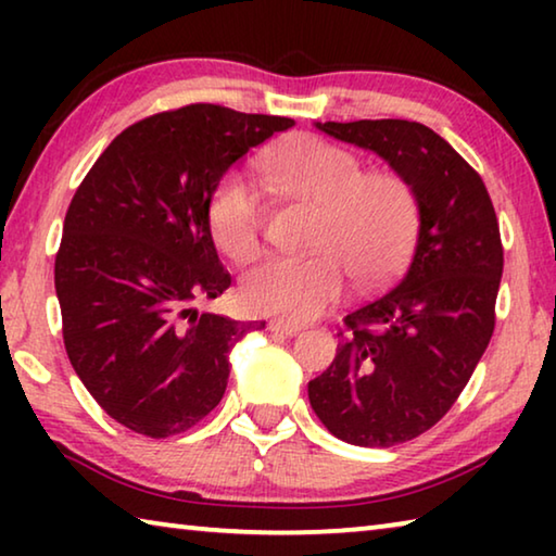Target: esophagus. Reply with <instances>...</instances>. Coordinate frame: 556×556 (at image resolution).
I'll return each mask as SVG.
<instances>
[{
	"mask_svg": "<svg viewBox=\"0 0 556 556\" xmlns=\"http://www.w3.org/2000/svg\"><path fill=\"white\" fill-rule=\"evenodd\" d=\"M269 331L271 333H281V336H296L301 333L299 324H289V321H269Z\"/></svg>",
	"mask_w": 556,
	"mask_h": 556,
	"instance_id": "1",
	"label": "esophagus"
}]
</instances>
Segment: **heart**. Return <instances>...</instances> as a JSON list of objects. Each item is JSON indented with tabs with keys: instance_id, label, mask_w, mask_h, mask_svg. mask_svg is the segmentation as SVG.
I'll return each instance as SVG.
<instances>
[{
	"instance_id": "obj_1",
	"label": "heart",
	"mask_w": 556,
	"mask_h": 556,
	"mask_svg": "<svg viewBox=\"0 0 556 556\" xmlns=\"http://www.w3.org/2000/svg\"><path fill=\"white\" fill-rule=\"evenodd\" d=\"M262 174L281 193L318 205L314 257H267L244 271L240 294L252 312L308 321L341 296L345 277L370 289L402 267L417 232V199L404 178L363 174L353 152L318 137H289L262 156ZM213 242L230 260L262 244L265 208L242 174L223 176L208 201Z\"/></svg>"
}]
</instances>
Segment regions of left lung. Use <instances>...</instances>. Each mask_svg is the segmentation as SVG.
Masks as SVG:
<instances>
[{
    "label": "left lung",
    "instance_id": "obj_1",
    "mask_svg": "<svg viewBox=\"0 0 556 556\" xmlns=\"http://www.w3.org/2000/svg\"><path fill=\"white\" fill-rule=\"evenodd\" d=\"M316 127L384 159L417 199L407 271L345 316L333 363L308 382V402L333 437L394 446L444 417L491 343L501 228L483 178L434 129L409 119Z\"/></svg>",
    "mask_w": 556,
    "mask_h": 556
}]
</instances>
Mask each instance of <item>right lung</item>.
<instances>
[{"label":"right lung","mask_w":556,"mask_h":556,"mask_svg":"<svg viewBox=\"0 0 556 556\" xmlns=\"http://www.w3.org/2000/svg\"><path fill=\"white\" fill-rule=\"evenodd\" d=\"M294 125L186 105L127 127L83 178L63 223L55 294L73 370L112 419L166 439L218 407L230 348L265 321L195 304L230 287L208 201L225 172Z\"/></svg>","instance_id":"obj_1"}]
</instances>
